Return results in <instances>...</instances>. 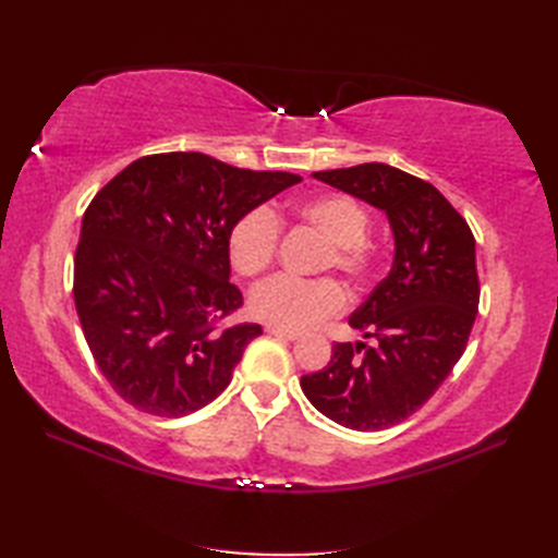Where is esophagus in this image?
<instances>
[{"label": "esophagus", "instance_id": "obj_1", "mask_svg": "<svg viewBox=\"0 0 558 558\" xmlns=\"http://www.w3.org/2000/svg\"><path fill=\"white\" fill-rule=\"evenodd\" d=\"M266 333L268 336H276V338H282V340H290V342L300 338L298 333H292V330H282V328H272V326L266 328Z\"/></svg>", "mask_w": 558, "mask_h": 558}]
</instances>
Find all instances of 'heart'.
Instances as JSON below:
<instances>
[{"label": "heart", "instance_id": "heart-1", "mask_svg": "<svg viewBox=\"0 0 558 558\" xmlns=\"http://www.w3.org/2000/svg\"><path fill=\"white\" fill-rule=\"evenodd\" d=\"M298 218L328 242L322 270L336 268L352 286L366 280L374 266L369 210L345 194H322L294 208ZM280 220L266 206L252 208L234 222L230 232V260L242 276H258L276 260ZM345 306V292L336 280H298L278 276L260 282L248 294V312L272 328L306 330L336 316Z\"/></svg>", "mask_w": 558, "mask_h": 558}]
</instances>
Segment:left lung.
<instances>
[{
	"instance_id": "1",
	"label": "left lung",
	"mask_w": 558,
	"mask_h": 558,
	"mask_svg": "<svg viewBox=\"0 0 558 558\" xmlns=\"http://www.w3.org/2000/svg\"><path fill=\"white\" fill-rule=\"evenodd\" d=\"M314 177L381 208L396 256L350 316L369 345L336 342L330 362L300 386L318 412L348 429H388L417 412L465 352L480 306L475 236L436 186L390 165Z\"/></svg>"
}]
</instances>
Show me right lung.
Returning <instances> with one entry per match:
<instances>
[{"label": "right lung", "instance_id": "right-lung-1", "mask_svg": "<svg viewBox=\"0 0 558 558\" xmlns=\"http://www.w3.org/2000/svg\"><path fill=\"white\" fill-rule=\"evenodd\" d=\"M302 182L204 153L134 160L83 213L74 302L98 369L129 405L184 417L216 400L258 324L220 326L242 306L230 232L244 213Z\"/></svg>", "mask_w": 558, "mask_h": 558}]
</instances>
